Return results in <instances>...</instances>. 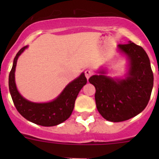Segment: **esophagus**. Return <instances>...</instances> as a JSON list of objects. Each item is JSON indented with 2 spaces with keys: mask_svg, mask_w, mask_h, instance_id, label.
<instances>
[{
  "mask_svg": "<svg viewBox=\"0 0 159 159\" xmlns=\"http://www.w3.org/2000/svg\"><path fill=\"white\" fill-rule=\"evenodd\" d=\"M84 75H85V77L87 79H89L90 77L91 76V75H93V71L91 70H86L85 71H84Z\"/></svg>",
  "mask_w": 159,
  "mask_h": 159,
  "instance_id": "obj_1",
  "label": "esophagus"
}]
</instances>
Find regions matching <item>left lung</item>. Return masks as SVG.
Returning a JSON list of instances; mask_svg holds the SVG:
<instances>
[{
    "instance_id": "8db88e82",
    "label": "left lung",
    "mask_w": 159,
    "mask_h": 159,
    "mask_svg": "<svg viewBox=\"0 0 159 159\" xmlns=\"http://www.w3.org/2000/svg\"><path fill=\"white\" fill-rule=\"evenodd\" d=\"M118 50L127 56L129 69L125 79H114L104 70L93 75L89 82L95 87L97 109L104 118L113 122L136 116L148 105L152 88L153 72L145 50L129 41L118 44Z\"/></svg>"
}]
</instances>
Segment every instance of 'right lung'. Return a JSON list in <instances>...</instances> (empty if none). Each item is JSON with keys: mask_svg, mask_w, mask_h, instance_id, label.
<instances>
[{"mask_svg": "<svg viewBox=\"0 0 159 159\" xmlns=\"http://www.w3.org/2000/svg\"><path fill=\"white\" fill-rule=\"evenodd\" d=\"M28 48L25 46L16 54L12 68L9 74V90L14 106L17 111L28 121L41 126L50 127L66 121L71 115L78 93L87 83V78L82 73L70 82L58 97L47 103L29 102L20 95L17 91L14 78L17 61L21 53Z\"/></svg>", "mask_w": 159, "mask_h": 159, "instance_id": "obj_1", "label": "right lung"}]
</instances>
